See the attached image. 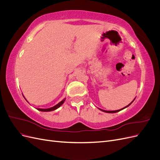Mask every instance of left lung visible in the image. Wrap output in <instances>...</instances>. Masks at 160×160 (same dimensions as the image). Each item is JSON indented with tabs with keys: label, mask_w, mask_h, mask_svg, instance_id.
<instances>
[{
	"label": "left lung",
	"mask_w": 160,
	"mask_h": 160,
	"mask_svg": "<svg viewBox=\"0 0 160 160\" xmlns=\"http://www.w3.org/2000/svg\"><path fill=\"white\" fill-rule=\"evenodd\" d=\"M135 99H134V100H135ZM134 100H133V101H132V102H131L130 104H129L128 105L126 106V107H124V108H121V109H119V110H117V111H104V110H102V109H100V108H99V109H100V111H103V112H108V113H115V112H118V111H120L122 110V109H124V108H127V107H128L130 105V104H131L132 102H133L134 101Z\"/></svg>",
	"instance_id": "8db88e82"
}]
</instances>
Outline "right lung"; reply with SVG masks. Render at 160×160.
<instances>
[{"label": "right lung", "instance_id": "1", "mask_svg": "<svg viewBox=\"0 0 160 160\" xmlns=\"http://www.w3.org/2000/svg\"><path fill=\"white\" fill-rule=\"evenodd\" d=\"M23 96V95H22ZM26 100V99H25ZM65 100H66V98H64V99H63L61 102H59L58 104H57L56 105H55L54 107H51V108H37L38 111H43V112H49V111H54V110H56V109H57V108H58L59 107H60V106H62V104H63V103L64 102V101H65Z\"/></svg>", "mask_w": 160, "mask_h": 160}]
</instances>
